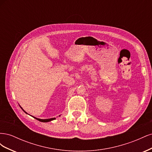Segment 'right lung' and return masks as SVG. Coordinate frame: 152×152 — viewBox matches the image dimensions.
<instances>
[{
	"mask_svg": "<svg viewBox=\"0 0 152 152\" xmlns=\"http://www.w3.org/2000/svg\"><path fill=\"white\" fill-rule=\"evenodd\" d=\"M21 109H23L22 108H21ZM24 111V110H23ZM26 113H27L25 111H24ZM35 119H37V120H38V121H40V122H50V121H53V120H54V119H56L55 118H48V119H40V118H36V117H34Z\"/></svg>",
	"mask_w": 152,
	"mask_h": 152,
	"instance_id": "right-lung-1",
	"label": "right lung"
}]
</instances>
